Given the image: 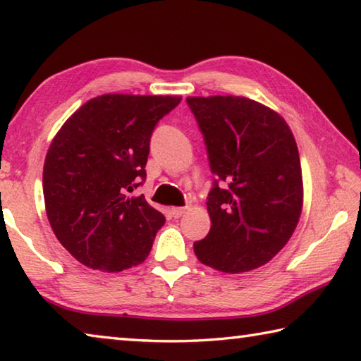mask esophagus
Instances as JSON below:
<instances>
[{"label": "esophagus", "instance_id": "obj_1", "mask_svg": "<svg viewBox=\"0 0 361 361\" xmlns=\"http://www.w3.org/2000/svg\"><path fill=\"white\" fill-rule=\"evenodd\" d=\"M185 212H186V207H176V209L170 210V215H172L173 218H180Z\"/></svg>", "mask_w": 361, "mask_h": 361}]
</instances>
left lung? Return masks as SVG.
Listing matches in <instances>:
<instances>
[{
	"instance_id": "left-lung-1",
	"label": "left lung",
	"mask_w": 361,
	"mask_h": 361,
	"mask_svg": "<svg viewBox=\"0 0 361 361\" xmlns=\"http://www.w3.org/2000/svg\"><path fill=\"white\" fill-rule=\"evenodd\" d=\"M204 135L213 188L212 219L194 253L205 266L237 274L261 267L295 232L302 209V175L285 119L245 97H188Z\"/></svg>"
}]
</instances>
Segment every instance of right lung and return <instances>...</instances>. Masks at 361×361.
<instances>
[{
    "instance_id": "add662e5",
    "label": "right lung",
    "mask_w": 361,
    "mask_h": 361,
    "mask_svg": "<svg viewBox=\"0 0 361 361\" xmlns=\"http://www.w3.org/2000/svg\"><path fill=\"white\" fill-rule=\"evenodd\" d=\"M181 97L108 94L65 122L47 151L42 192L59 242L84 266L119 272L143 262L166 223L145 195L149 142Z\"/></svg>"
}]
</instances>
